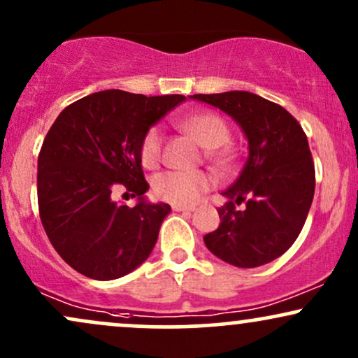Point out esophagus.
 I'll return each mask as SVG.
<instances>
[{"label":"esophagus","mask_w":358,"mask_h":358,"mask_svg":"<svg viewBox=\"0 0 358 358\" xmlns=\"http://www.w3.org/2000/svg\"><path fill=\"white\" fill-rule=\"evenodd\" d=\"M175 212H193L195 205H173Z\"/></svg>","instance_id":"obj_1"}]
</instances>
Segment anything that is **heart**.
Returning <instances> with one entry per match:
<instances>
[{
    "label": "heart",
    "instance_id": "1",
    "mask_svg": "<svg viewBox=\"0 0 358 358\" xmlns=\"http://www.w3.org/2000/svg\"><path fill=\"white\" fill-rule=\"evenodd\" d=\"M180 127L207 150V156L217 166H227L231 163L229 151L222 150L229 141L231 131L227 122L215 113H199L180 121ZM163 134L159 127H150L139 145V158L143 166L151 170L162 162ZM213 180L205 171H163L153 178V193L163 202L175 205L195 203L205 192L210 190Z\"/></svg>",
    "mask_w": 358,
    "mask_h": 358
}]
</instances>
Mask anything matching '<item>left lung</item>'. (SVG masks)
Returning a JSON list of instances; mask_svg holds the SVG:
<instances>
[{"label":"left lung","mask_w":358,"mask_h":358,"mask_svg":"<svg viewBox=\"0 0 358 358\" xmlns=\"http://www.w3.org/2000/svg\"><path fill=\"white\" fill-rule=\"evenodd\" d=\"M239 122L249 156L227 203L217 208L219 229L203 237L212 254L237 268H257L298 239L315 195V163L303 127L282 106L245 92L195 94ZM244 203V209L236 205Z\"/></svg>","instance_id":"left-lung-1"}]
</instances>
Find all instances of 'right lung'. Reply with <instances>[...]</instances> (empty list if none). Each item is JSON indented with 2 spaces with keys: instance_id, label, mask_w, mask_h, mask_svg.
Segmentation results:
<instances>
[{
  "instance_id": "1",
  "label": "right lung",
  "mask_w": 358,
  "mask_h": 358,
  "mask_svg": "<svg viewBox=\"0 0 358 358\" xmlns=\"http://www.w3.org/2000/svg\"><path fill=\"white\" fill-rule=\"evenodd\" d=\"M183 101L102 90L67 106L48 129L38 155V212L53 249L77 273L117 279L151 254L171 208L143 199L150 185L139 145ZM119 187L138 196L136 208L113 202Z\"/></svg>"
}]
</instances>
